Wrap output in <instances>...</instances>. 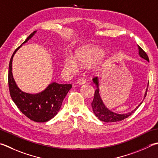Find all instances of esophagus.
<instances>
[{
  "instance_id": "34e87169",
  "label": "esophagus",
  "mask_w": 158,
  "mask_h": 158,
  "mask_svg": "<svg viewBox=\"0 0 158 158\" xmlns=\"http://www.w3.org/2000/svg\"><path fill=\"white\" fill-rule=\"evenodd\" d=\"M85 82H86V81H85L84 79H78V81H77V84L79 85H83V84H84Z\"/></svg>"
}]
</instances>
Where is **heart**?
<instances>
[{
    "instance_id": "b5f03b06",
    "label": "heart",
    "mask_w": 158,
    "mask_h": 158,
    "mask_svg": "<svg viewBox=\"0 0 158 158\" xmlns=\"http://www.w3.org/2000/svg\"><path fill=\"white\" fill-rule=\"evenodd\" d=\"M104 51L100 48L93 45H85L77 49L73 57L68 56L64 59V68L68 72H74L80 65H87L96 61L101 56Z\"/></svg>"
}]
</instances>
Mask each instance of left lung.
Returning a JSON list of instances; mask_svg holds the SVG:
<instances>
[{
    "mask_svg": "<svg viewBox=\"0 0 158 158\" xmlns=\"http://www.w3.org/2000/svg\"><path fill=\"white\" fill-rule=\"evenodd\" d=\"M138 49H139V55L141 56L142 58L147 60V61H149L148 56L147 54V53H146L139 46H138ZM93 81L94 83V84L96 85L97 89L95 90V91H94V99H93V102H92L91 104L92 108H93V113H94V114H95L96 117H98V119L102 122H115L122 121V120L127 118V117L131 115V114L137 110V108L142 104V102L140 103V104L137 106L135 108L133 111H131L128 113L121 114H117L115 113H113V112L108 110V109L105 106V105L104 104V103H103L102 100L101 99V97H100V94H99L98 78H97V77H94V78H93ZM148 84L149 83H148ZM147 90H148V88H147V90H146V93L144 94V98L146 97V96H147Z\"/></svg>",
    "mask_w": 158,
    "mask_h": 158,
    "instance_id": "1",
    "label": "left lung"
}]
</instances>
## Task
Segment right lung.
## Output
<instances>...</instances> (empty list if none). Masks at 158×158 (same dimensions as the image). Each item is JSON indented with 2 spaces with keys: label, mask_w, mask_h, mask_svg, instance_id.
Segmentation results:
<instances>
[{
  "label": "right lung",
  "mask_w": 158,
  "mask_h": 158,
  "mask_svg": "<svg viewBox=\"0 0 158 158\" xmlns=\"http://www.w3.org/2000/svg\"><path fill=\"white\" fill-rule=\"evenodd\" d=\"M36 31H33L22 44L30 39ZM21 46L17 48L14 52L9 64L8 85L10 96L21 113L30 119L36 122H48L52 119L59 112L63 100L72 88V84H59L53 82L44 91L36 94L26 93L21 91L17 86L11 72L13 56Z\"/></svg>",
  "instance_id": "right-lung-1"
}]
</instances>
